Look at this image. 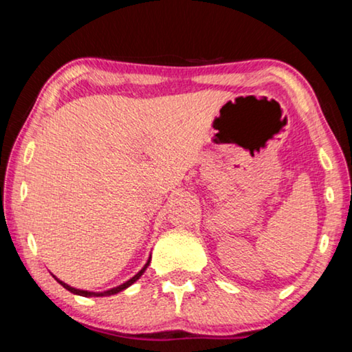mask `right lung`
I'll return each mask as SVG.
<instances>
[{"label":"right lung","instance_id":"obj_1","mask_svg":"<svg viewBox=\"0 0 352 352\" xmlns=\"http://www.w3.org/2000/svg\"><path fill=\"white\" fill-rule=\"evenodd\" d=\"M148 263H151V261H147V264H146V266H144V267L141 269V271H139V272L136 274V276H134L133 278H129V280H128V282H124V283H123V285H120V287H117V288H112V290L102 292V293H94V292H85V290H76V288H74V287H70V285H67V283H64V282H60V280H57V278H56V280H57V282H59V283H60V285L65 288V290H69V292H72V293H75V295H81V296H107V295H113V293H118V292H122V290H124V288H128L129 285H131V283H134V282H136V280H138V278L142 276V272H144V271H146V269H147V266H148Z\"/></svg>","mask_w":352,"mask_h":352}]
</instances>
